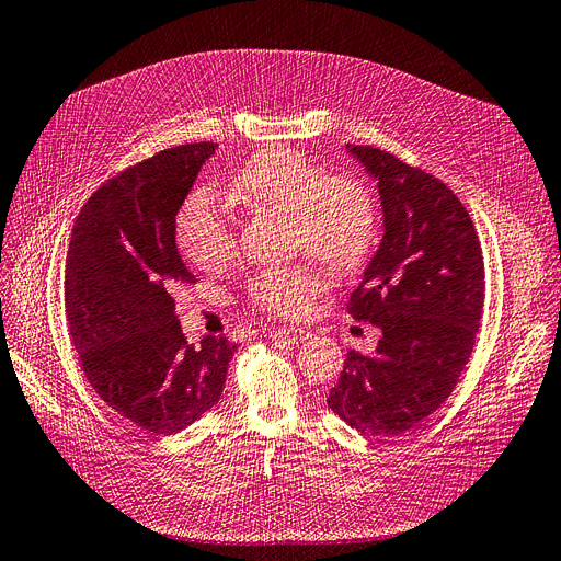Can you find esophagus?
Listing matches in <instances>:
<instances>
[{
  "instance_id": "34e87169",
  "label": "esophagus",
  "mask_w": 561,
  "mask_h": 561,
  "mask_svg": "<svg viewBox=\"0 0 561 561\" xmlns=\"http://www.w3.org/2000/svg\"><path fill=\"white\" fill-rule=\"evenodd\" d=\"M273 339H284V341H290V344H302V341H307L311 334L302 328H282V330H273L271 332Z\"/></svg>"
}]
</instances>
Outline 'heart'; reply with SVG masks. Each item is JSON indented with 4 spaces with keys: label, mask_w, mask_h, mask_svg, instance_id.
<instances>
[{
    "label": "heart",
    "mask_w": 561,
    "mask_h": 561,
    "mask_svg": "<svg viewBox=\"0 0 561 561\" xmlns=\"http://www.w3.org/2000/svg\"><path fill=\"white\" fill-rule=\"evenodd\" d=\"M227 202L286 217L294 248L334 271H353L376 240V208L369 192L353 179L328 176L323 167L282 146L259 151L238 169L227 187ZM179 242L202 271H220L231 261L233 222L213 192L190 194L179 213ZM325 286L321 267L300 263L256 275L250 298L263 311L300 319Z\"/></svg>",
    "instance_id": "b5f03b06"
}]
</instances>
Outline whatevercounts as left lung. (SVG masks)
<instances>
[{"mask_svg":"<svg viewBox=\"0 0 561 561\" xmlns=\"http://www.w3.org/2000/svg\"><path fill=\"white\" fill-rule=\"evenodd\" d=\"M346 151L378 181L382 238L348 313L380 328L376 351H348L328 405L364 435H399L440 408L472 355L483 256L470 215L435 176L374 146Z\"/></svg>","mask_w":561,"mask_h":561,"instance_id":"8db88e82","label":"left lung"}]
</instances>
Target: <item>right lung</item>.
Returning a JSON list of instances; mask_svg holds the SVG:
<instances>
[{"instance_id": "right-lung-1", "label": "right lung", "mask_w": 561, "mask_h": 561, "mask_svg": "<svg viewBox=\"0 0 561 561\" xmlns=\"http://www.w3.org/2000/svg\"><path fill=\"white\" fill-rule=\"evenodd\" d=\"M217 144L164 149L95 190L66 254V325L91 387L146 433L172 435L220 401L236 344H187L172 288L194 282L176 215Z\"/></svg>"}]
</instances>
